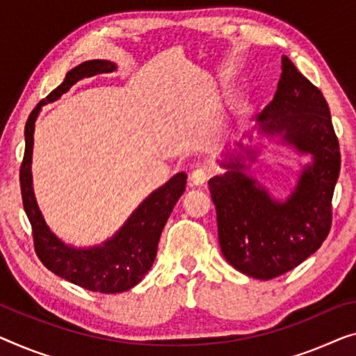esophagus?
I'll list each match as a JSON object with an SVG mask.
<instances>
[{
    "label": "esophagus",
    "instance_id": "1",
    "mask_svg": "<svg viewBox=\"0 0 356 356\" xmlns=\"http://www.w3.org/2000/svg\"><path fill=\"white\" fill-rule=\"evenodd\" d=\"M190 180H192L193 185H198V187H201V185H204L206 180H208V172H206L204 169H195V171L192 172V176H190Z\"/></svg>",
    "mask_w": 356,
    "mask_h": 356
}]
</instances>
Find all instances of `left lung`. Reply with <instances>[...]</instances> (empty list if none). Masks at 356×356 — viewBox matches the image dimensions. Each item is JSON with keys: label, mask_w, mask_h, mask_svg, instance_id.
<instances>
[{"label": "left lung", "mask_w": 356, "mask_h": 356, "mask_svg": "<svg viewBox=\"0 0 356 356\" xmlns=\"http://www.w3.org/2000/svg\"><path fill=\"white\" fill-rule=\"evenodd\" d=\"M254 132L310 156L284 200L273 198L251 174L259 142L238 144L219 161L225 172L208 182L227 262L251 278L272 280L304 262L330 233L341 152L326 99L286 56L277 92L246 136L249 142H256Z\"/></svg>", "instance_id": "8db88e82"}]
</instances>
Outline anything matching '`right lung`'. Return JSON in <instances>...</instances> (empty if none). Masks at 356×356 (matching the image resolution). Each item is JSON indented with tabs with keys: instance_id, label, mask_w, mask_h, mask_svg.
Instances as JSON below:
<instances>
[{
	"instance_id": "obj_1",
	"label": "right lung",
	"mask_w": 356,
	"mask_h": 356,
	"mask_svg": "<svg viewBox=\"0 0 356 356\" xmlns=\"http://www.w3.org/2000/svg\"><path fill=\"white\" fill-rule=\"evenodd\" d=\"M115 70L116 65L113 62L94 59L79 63L67 73L60 86H57L44 100H41L26 120L25 153L20 166V190H22L24 209L33 229L36 256L57 277L84 289L104 294L129 291L139 284L152 268L161 232L177 200L185 192L187 174H176L160 188L148 195L108 240L95 246L78 248L62 241L46 224L33 192L31 155H33L35 123L41 108L59 99L81 79Z\"/></svg>"
}]
</instances>
